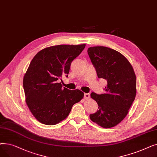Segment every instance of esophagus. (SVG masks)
I'll return each mask as SVG.
<instances>
[{
	"instance_id": "34e87169",
	"label": "esophagus",
	"mask_w": 157,
	"mask_h": 157,
	"mask_svg": "<svg viewBox=\"0 0 157 157\" xmlns=\"http://www.w3.org/2000/svg\"><path fill=\"white\" fill-rule=\"evenodd\" d=\"M90 97V94H86V93L85 94V99H88Z\"/></svg>"
}]
</instances>
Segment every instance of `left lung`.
Segmentation results:
<instances>
[{"mask_svg":"<svg viewBox=\"0 0 157 157\" xmlns=\"http://www.w3.org/2000/svg\"><path fill=\"white\" fill-rule=\"evenodd\" d=\"M88 53L98 78L108 82L105 94L90 95L98 110L90 114V118L103 128H112L125 118L135 99L136 74L129 61L113 49L94 46L88 49Z\"/></svg>","mask_w":157,"mask_h":157,"instance_id":"1","label":"left lung"}]
</instances>
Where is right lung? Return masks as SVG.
<instances>
[{
	"instance_id": "add662e5",
	"label": "right lung",
	"mask_w": 157,
	"mask_h": 157,
	"mask_svg": "<svg viewBox=\"0 0 157 157\" xmlns=\"http://www.w3.org/2000/svg\"><path fill=\"white\" fill-rule=\"evenodd\" d=\"M86 44L57 45L46 48L33 58L23 77L25 101L39 122L54 125L68 117L72 105L84 93L62 87V76H67L72 60Z\"/></svg>"
}]
</instances>
